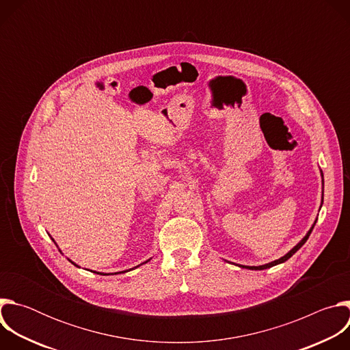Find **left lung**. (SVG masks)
<instances>
[{
    "mask_svg": "<svg viewBox=\"0 0 350 350\" xmlns=\"http://www.w3.org/2000/svg\"><path fill=\"white\" fill-rule=\"evenodd\" d=\"M312 231H313V227H312V230L308 232V235L301 241V242H299L293 249H292V251H289L285 256H282L281 259H278V260H274V262H271V263H269V265H263V266H241V267H245V269H252V270H265V269H269V267H273V266H275V265H280V263H284L285 260H288L296 251H299V249H301L304 245H305V242L308 241V238H309V235L312 234Z\"/></svg>",
    "mask_w": 350,
    "mask_h": 350,
    "instance_id": "obj_1",
    "label": "left lung"
}]
</instances>
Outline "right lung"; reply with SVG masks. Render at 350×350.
Masks as SVG:
<instances>
[{"label": "right lung", "mask_w": 350, "mask_h": 350, "mask_svg": "<svg viewBox=\"0 0 350 350\" xmlns=\"http://www.w3.org/2000/svg\"><path fill=\"white\" fill-rule=\"evenodd\" d=\"M145 263H146V262H145Z\"/></svg>", "instance_id": "1"}]
</instances>
